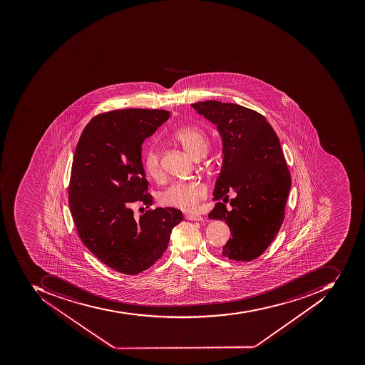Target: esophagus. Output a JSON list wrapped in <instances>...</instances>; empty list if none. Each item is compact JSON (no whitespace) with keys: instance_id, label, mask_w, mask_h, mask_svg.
<instances>
[{"instance_id":"1","label":"esophagus","mask_w":365,"mask_h":365,"mask_svg":"<svg viewBox=\"0 0 365 365\" xmlns=\"http://www.w3.org/2000/svg\"><path fill=\"white\" fill-rule=\"evenodd\" d=\"M185 217L190 221H203V217L199 215H186Z\"/></svg>"}]
</instances>
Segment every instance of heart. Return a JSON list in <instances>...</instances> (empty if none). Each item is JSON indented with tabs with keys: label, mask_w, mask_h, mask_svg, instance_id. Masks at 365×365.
I'll use <instances>...</instances> for the list:
<instances>
[{
	"label": "heart",
	"mask_w": 365,
	"mask_h": 365,
	"mask_svg": "<svg viewBox=\"0 0 365 365\" xmlns=\"http://www.w3.org/2000/svg\"><path fill=\"white\" fill-rule=\"evenodd\" d=\"M180 144L194 158H200L207 154L209 148V138L201 127L187 126L180 128L174 134ZM143 165L145 172L152 178L160 173V150L155 143L148 144L144 150ZM207 197V187L197 181H178L166 187L160 195V202L166 207H175L182 211H192L197 209L200 202Z\"/></svg>",
	"instance_id": "heart-1"
}]
</instances>
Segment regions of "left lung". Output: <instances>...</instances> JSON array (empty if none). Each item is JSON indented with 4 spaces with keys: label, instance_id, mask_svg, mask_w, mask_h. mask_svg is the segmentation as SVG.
Wrapping results in <instances>:
<instances>
[{
    "label": "left lung",
    "instance_id": "1",
    "mask_svg": "<svg viewBox=\"0 0 365 365\" xmlns=\"http://www.w3.org/2000/svg\"><path fill=\"white\" fill-rule=\"evenodd\" d=\"M200 115L217 125L223 143L220 174L210 219L225 221L231 238L222 255L235 262H251L276 238L284 217L292 185L282 146L267 119L252 109L217 101L192 103Z\"/></svg>",
    "mask_w": 365,
    "mask_h": 365
}]
</instances>
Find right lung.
Returning <instances> with one entry per match:
<instances>
[{"mask_svg":"<svg viewBox=\"0 0 365 365\" xmlns=\"http://www.w3.org/2000/svg\"><path fill=\"white\" fill-rule=\"evenodd\" d=\"M168 117L160 109L103 113L87 124L76 148L68 193L78 235L91 254L122 274L155 264L183 220L174 207L148 210L138 220L132 209L135 202L152 205L142 145Z\"/></svg>","mask_w":365,"mask_h":365,"instance_id":"1","label":"right lung"}]
</instances>
